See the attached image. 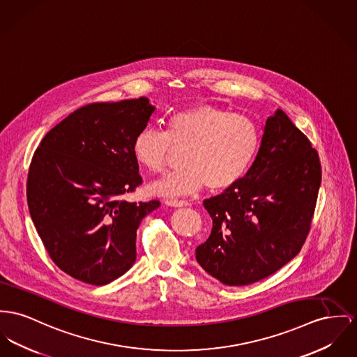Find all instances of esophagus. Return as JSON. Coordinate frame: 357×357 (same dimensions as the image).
<instances>
[{
    "label": "esophagus",
    "instance_id": "34e87169",
    "mask_svg": "<svg viewBox=\"0 0 357 357\" xmlns=\"http://www.w3.org/2000/svg\"><path fill=\"white\" fill-rule=\"evenodd\" d=\"M165 203L170 207H188L190 206V203L187 200H177V199H167Z\"/></svg>",
    "mask_w": 357,
    "mask_h": 357
}]
</instances>
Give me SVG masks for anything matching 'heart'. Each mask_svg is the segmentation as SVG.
<instances>
[{
    "instance_id": "heart-1",
    "label": "heart",
    "mask_w": 357,
    "mask_h": 357,
    "mask_svg": "<svg viewBox=\"0 0 357 357\" xmlns=\"http://www.w3.org/2000/svg\"><path fill=\"white\" fill-rule=\"evenodd\" d=\"M261 144L256 121L213 104H196L172 114L165 132L144 128L132 142L135 161L151 173L165 170L174 149H185V167L155 181L160 196H185L236 187L253 165Z\"/></svg>"
}]
</instances>
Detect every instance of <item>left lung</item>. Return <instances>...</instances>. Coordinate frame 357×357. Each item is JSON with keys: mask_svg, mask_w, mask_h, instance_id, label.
Here are the masks:
<instances>
[{"mask_svg": "<svg viewBox=\"0 0 357 357\" xmlns=\"http://www.w3.org/2000/svg\"><path fill=\"white\" fill-rule=\"evenodd\" d=\"M321 177L317 150L278 109L243 180L203 202L213 230L196 248L200 266L226 285L252 284L279 271L307 238Z\"/></svg>", "mask_w": 357, "mask_h": 357, "instance_id": "8db88e82", "label": "left lung"}]
</instances>
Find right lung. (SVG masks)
<instances>
[{"label": "right lung", "instance_id": "1", "mask_svg": "<svg viewBox=\"0 0 357 357\" xmlns=\"http://www.w3.org/2000/svg\"><path fill=\"white\" fill-rule=\"evenodd\" d=\"M149 98L93 102L51 128L26 180L29 214L48 256L74 279L104 285L137 259V230L158 200L124 199L142 184L132 142L154 112Z\"/></svg>", "mask_w": 357, "mask_h": 357}]
</instances>
